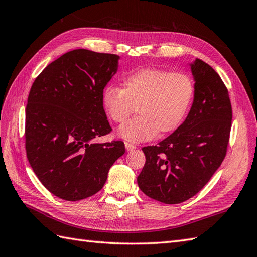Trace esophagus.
<instances>
[{
    "instance_id": "1",
    "label": "esophagus",
    "mask_w": 257,
    "mask_h": 257,
    "mask_svg": "<svg viewBox=\"0 0 257 257\" xmlns=\"http://www.w3.org/2000/svg\"><path fill=\"white\" fill-rule=\"evenodd\" d=\"M124 146H125V149H127L128 151H133V150H135L136 148H137V147H136L135 145L130 144V143H125Z\"/></svg>"
}]
</instances>
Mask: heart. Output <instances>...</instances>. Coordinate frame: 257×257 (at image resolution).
Listing matches in <instances>:
<instances>
[{
    "label": "heart",
    "instance_id": "obj_1",
    "mask_svg": "<svg viewBox=\"0 0 257 257\" xmlns=\"http://www.w3.org/2000/svg\"><path fill=\"white\" fill-rule=\"evenodd\" d=\"M195 92L190 75L148 67L125 76L122 89L108 86L102 91V105L112 121L122 123L135 112L139 116L120 125V137L133 141L151 140L158 133H172L182 123Z\"/></svg>",
    "mask_w": 257,
    "mask_h": 257
}]
</instances>
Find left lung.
Returning a JSON list of instances; mask_svg holds the SVG:
<instances>
[{"label": "left lung", "mask_w": 257, "mask_h": 257, "mask_svg": "<svg viewBox=\"0 0 257 257\" xmlns=\"http://www.w3.org/2000/svg\"><path fill=\"white\" fill-rule=\"evenodd\" d=\"M194 99L183 123L157 146L144 147L140 190L166 204L192 198L224 160L230 141L232 106L226 86L209 64H191Z\"/></svg>", "instance_id": "1"}]
</instances>
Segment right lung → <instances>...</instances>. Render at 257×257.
Listing matches in <instances>:
<instances>
[{"label": "right lung", "instance_id": "1", "mask_svg": "<svg viewBox=\"0 0 257 257\" xmlns=\"http://www.w3.org/2000/svg\"><path fill=\"white\" fill-rule=\"evenodd\" d=\"M119 56L74 50L55 59L33 83L26 105L25 149L42 184L66 201L96 194L124 154L123 141L96 144L111 132L102 91Z\"/></svg>", "mask_w": 257, "mask_h": 257}]
</instances>
